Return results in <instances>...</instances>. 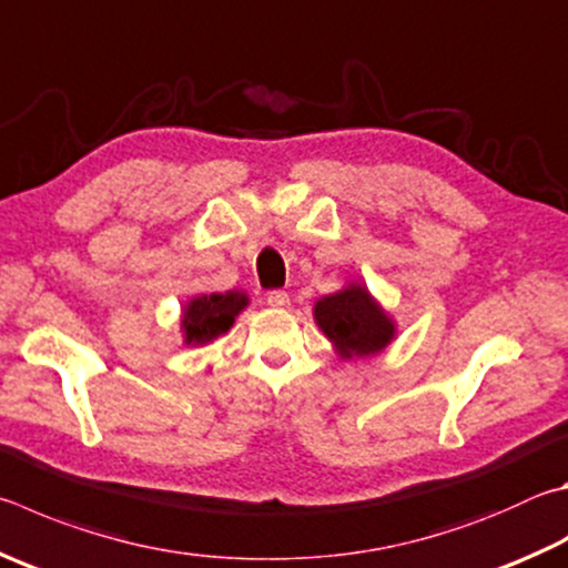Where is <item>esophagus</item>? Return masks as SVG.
<instances>
[{"instance_id":"1","label":"esophagus","mask_w":568,"mask_h":568,"mask_svg":"<svg viewBox=\"0 0 568 568\" xmlns=\"http://www.w3.org/2000/svg\"><path fill=\"white\" fill-rule=\"evenodd\" d=\"M287 303H291V295H287L285 291H271V293H267V305L287 307Z\"/></svg>"}]
</instances>
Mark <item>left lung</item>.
Wrapping results in <instances>:
<instances>
[{
	"mask_svg": "<svg viewBox=\"0 0 568 568\" xmlns=\"http://www.w3.org/2000/svg\"><path fill=\"white\" fill-rule=\"evenodd\" d=\"M313 317L343 359L373 357L395 339V320L363 283H347L343 291L320 297Z\"/></svg>",
	"mask_w": 568,
	"mask_h": 568,
	"instance_id": "8db88e82",
	"label": "left lung"
}]
</instances>
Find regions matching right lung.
Listing matches in <instances>:
<instances>
[{"label": "right lung", "mask_w": 568, "mask_h": 568, "mask_svg": "<svg viewBox=\"0 0 568 568\" xmlns=\"http://www.w3.org/2000/svg\"><path fill=\"white\" fill-rule=\"evenodd\" d=\"M251 305L248 293L225 291L211 295H195L183 305L181 313V333L185 345H209L233 327L245 307Z\"/></svg>", "instance_id": "add662e5"}]
</instances>
